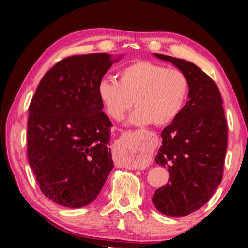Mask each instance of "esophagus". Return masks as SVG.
I'll return each instance as SVG.
<instances>
[{
	"label": "esophagus",
	"mask_w": 248,
	"mask_h": 248,
	"mask_svg": "<svg viewBox=\"0 0 248 248\" xmlns=\"http://www.w3.org/2000/svg\"><path fill=\"white\" fill-rule=\"evenodd\" d=\"M132 131H128V132H124V138L127 140V149L128 151L131 153V155H135L136 151L139 150V143H137V141H135V137H133ZM135 168H138L139 169V164L138 166H136Z\"/></svg>",
	"instance_id": "34e87169"
}]
</instances>
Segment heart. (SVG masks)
<instances>
[{"mask_svg": "<svg viewBox=\"0 0 248 248\" xmlns=\"http://www.w3.org/2000/svg\"><path fill=\"white\" fill-rule=\"evenodd\" d=\"M187 93L188 80L182 70L150 61L132 62L119 70L118 81L101 79L97 86L98 98L112 119H123L132 104L137 106L130 116L137 125L172 123L183 110Z\"/></svg>", "mask_w": 248, "mask_h": 248, "instance_id": "heart-1", "label": "heart"}]
</instances>
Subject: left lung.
<instances>
[{"mask_svg":"<svg viewBox=\"0 0 248 248\" xmlns=\"http://www.w3.org/2000/svg\"><path fill=\"white\" fill-rule=\"evenodd\" d=\"M186 75L188 101L161 132L162 145L155 162L168 169L169 182L155 192L156 210L186 216L209 202L223 179L227 123L214 80L193 62L155 54Z\"/></svg>","mask_w":248,"mask_h":248,"instance_id":"8db88e82","label":"left lung"}]
</instances>
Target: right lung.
<instances>
[{"label": "right lung", "instance_id": "obj_1", "mask_svg": "<svg viewBox=\"0 0 248 248\" xmlns=\"http://www.w3.org/2000/svg\"><path fill=\"white\" fill-rule=\"evenodd\" d=\"M113 62L106 53L66 57L44 75L31 101L27 158L42 193L62 206L92 203L113 168L112 124L97 95Z\"/></svg>", "mask_w": 248, "mask_h": 248}]
</instances>
